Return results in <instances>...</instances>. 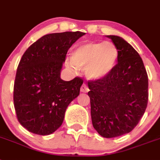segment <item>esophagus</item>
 I'll list each match as a JSON object with an SVG mask.
<instances>
[{
    "label": "esophagus",
    "instance_id": "34e87169",
    "mask_svg": "<svg viewBox=\"0 0 160 160\" xmlns=\"http://www.w3.org/2000/svg\"><path fill=\"white\" fill-rule=\"evenodd\" d=\"M80 91L82 92H88V88L85 84H83L81 88H80Z\"/></svg>",
    "mask_w": 160,
    "mask_h": 160
}]
</instances>
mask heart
I'll use <instances>...</instances> for the list:
<instances>
[{
  "mask_svg": "<svg viewBox=\"0 0 160 160\" xmlns=\"http://www.w3.org/2000/svg\"><path fill=\"white\" fill-rule=\"evenodd\" d=\"M118 57L117 47L111 41L85 42L74 49L71 54L72 63L68 66L74 70L84 69L90 80H100L113 71Z\"/></svg>",
  "mask_w": 160,
  "mask_h": 160,
  "instance_id": "1",
  "label": "heart"
}]
</instances>
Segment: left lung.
Listing matches in <instances>:
<instances>
[{"mask_svg": "<svg viewBox=\"0 0 160 160\" xmlns=\"http://www.w3.org/2000/svg\"><path fill=\"white\" fill-rule=\"evenodd\" d=\"M119 50L118 63L106 77L89 81L93 128L106 138L128 133L144 115L148 102V76L142 58L118 36H107Z\"/></svg>", "mask_w": 160, "mask_h": 160, "instance_id": "1", "label": "left lung"}]
</instances>
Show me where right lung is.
I'll use <instances>...</instances> for the list:
<instances>
[{
  "label": "right lung",
  "mask_w": 160,
  "mask_h": 160,
  "mask_svg": "<svg viewBox=\"0 0 160 160\" xmlns=\"http://www.w3.org/2000/svg\"><path fill=\"white\" fill-rule=\"evenodd\" d=\"M85 33L45 35L22 55L16 72L14 104L19 123L32 133L49 135L62 125L68 105L80 94L83 80L61 79L68 49Z\"/></svg>",
  "instance_id": "add662e5"
}]
</instances>
